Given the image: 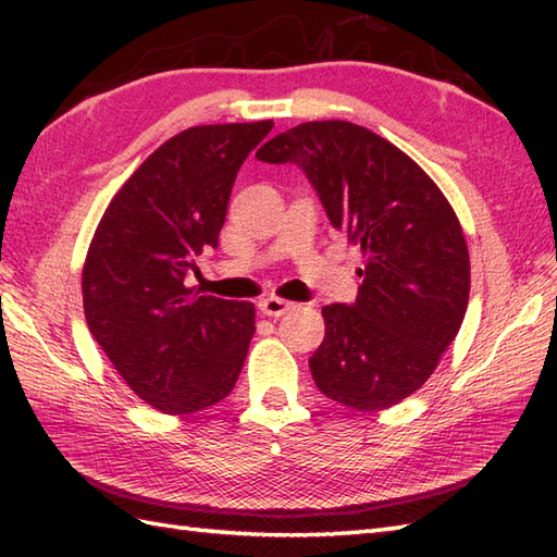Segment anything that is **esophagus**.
Here are the masks:
<instances>
[{
  "instance_id": "1",
  "label": "esophagus",
  "mask_w": 557,
  "mask_h": 557,
  "mask_svg": "<svg viewBox=\"0 0 557 557\" xmlns=\"http://www.w3.org/2000/svg\"><path fill=\"white\" fill-rule=\"evenodd\" d=\"M258 309L263 315L280 318L282 313H287L292 309V304L285 301V299H280V297H265V299L258 301Z\"/></svg>"
}]
</instances>
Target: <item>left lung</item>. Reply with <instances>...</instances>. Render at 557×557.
Returning a JSON list of instances; mask_svg holds the SVG:
<instances>
[{"mask_svg":"<svg viewBox=\"0 0 557 557\" xmlns=\"http://www.w3.org/2000/svg\"><path fill=\"white\" fill-rule=\"evenodd\" d=\"M256 158L299 164L333 227L363 253L357 304L323 309L325 337L309 361L318 389L361 411L417 393L469 304V248L453 206L407 152L351 122L299 124Z\"/></svg>","mask_w":557,"mask_h":557,"instance_id":"left-lung-1","label":"left lung"}]
</instances>
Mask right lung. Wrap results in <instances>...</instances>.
I'll use <instances>...</instances> for the list:
<instances>
[{
  "label": "right lung",
  "mask_w": 557,
  "mask_h": 557,
  "mask_svg": "<svg viewBox=\"0 0 557 557\" xmlns=\"http://www.w3.org/2000/svg\"><path fill=\"white\" fill-rule=\"evenodd\" d=\"M270 128V120L206 124L164 140L92 234L81 277L90 335L162 413L218 405L242 373L256 306L194 294L184 277L218 246L236 172Z\"/></svg>",
  "instance_id": "obj_1"
}]
</instances>
